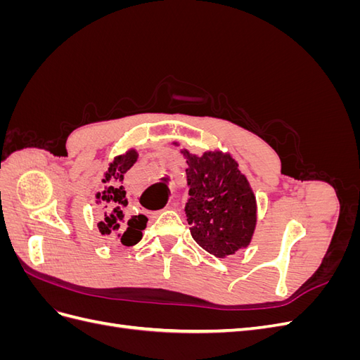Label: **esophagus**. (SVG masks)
I'll use <instances>...</instances> for the list:
<instances>
[{
  "label": "esophagus",
  "mask_w": 360,
  "mask_h": 360,
  "mask_svg": "<svg viewBox=\"0 0 360 360\" xmlns=\"http://www.w3.org/2000/svg\"><path fill=\"white\" fill-rule=\"evenodd\" d=\"M169 209H176V204H172V202L168 204V205L165 207V210H169Z\"/></svg>",
  "instance_id": "obj_1"
}]
</instances>
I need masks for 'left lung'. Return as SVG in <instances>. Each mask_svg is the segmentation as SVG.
I'll return each mask as SVG.
<instances>
[{"label":"left lung","instance_id":"left-lung-1","mask_svg":"<svg viewBox=\"0 0 360 360\" xmlns=\"http://www.w3.org/2000/svg\"><path fill=\"white\" fill-rule=\"evenodd\" d=\"M180 153L188 163L191 198L184 210L193 240L217 258L248 248L257 226V198L237 160L222 150Z\"/></svg>","mask_w":360,"mask_h":360}]
</instances>
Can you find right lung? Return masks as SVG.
I'll return each mask as SVG.
<instances>
[{
  "instance_id": "add662e5",
  "label": "right lung",
  "mask_w": 360,
  "mask_h": 360,
  "mask_svg": "<svg viewBox=\"0 0 360 360\" xmlns=\"http://www.w3.org/2000/svg\"><path fill=\"white\" fill-rule=\"evenodd\" d=\"M138 151L129 148L110 162L103 172V191L96 193V204L101 205L102 219L97 222L99 233L106 238H117L124 246H134L141 238L147 226L144 214L129 213V202L123 186L124 174L135 165Z\"/></svg>"
}]
</instances>
